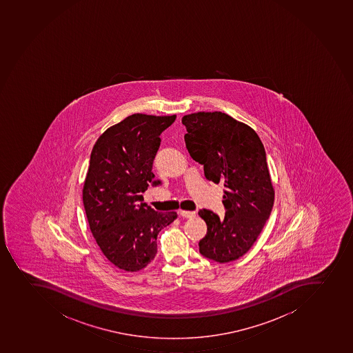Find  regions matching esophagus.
Wrapping results in <instances>:
<instances>
[{"label":"esophagus","instance_id":"obj_1","mask_svg":"<svg viewBox=\"0 0 353 353\" xmlns=\"http://www.w3.org/2000/svg\"><path fill=\"white\" fill-rule=\"evenodd\" d=\"M179 214H181V217L193 218L195 216V211L181 210L179 211Z\"/></svg>","mask_w":353,"mask_h":353}]
</instances>
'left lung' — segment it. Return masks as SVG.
Listing matches in <instances>:
<instances>
[{"label": "left lung", "instance_id": "obj_1", "mask_svg": "<svg viewBox=\"0 0 353 353\" xmlns=\"http://www.w3.org/2000/svg\"><path fill=\"white\" fill-rule=\"evenodd\" d=\"M181 123L190 156L203 165L208 181L225 188V217L199 211L207 223L199 250L219 263L234 261L251 249L274 205L265 148L251 127L219 111L188 114Z\"/></svg>", "mask_w": 353, "mask_h": 353}]
</instances>
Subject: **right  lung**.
Instances as JSON below:
<instances>
[{
    "instance_id": "1",
    "label": "right lung",
    "mask_w": 353,
    "mask_h": 353,
    "mask_svg": "<svg viewBox=\"0 0 353 353\" xmlns=\"http://www.w3.org/2000/svg\"><path fill=\"white\" fill-rule=\"evenodd\" d=\"M174 116L135 114L108 128L92 150L83 188L90 230L107 259L126 272H137L157 254V237L177 218L143 203L161 135Z\"/></svg>"
}]
</instances>
